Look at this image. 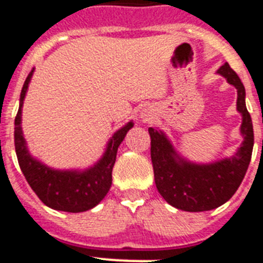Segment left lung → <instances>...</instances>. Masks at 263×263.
Masks as SVG:
<instances>
[{
    "mask_svg": "<svg viewBox=\"0 0 263 263\" xmlns=\"http://www.w3.org/2000/svg\"><path fill=\"white\" fill-rule=\"evenodd\" d=\"M218 73L237 88V109L242 114L243 143L235 156L211 164H194L180 158L163 132L149 128L151 160L156 189L171 206L190 213L209 211L222 206L235 194L251 160L254 131L245 103V87L238 74L224 64Z\"/></svg>",
    "mask_w": 263,
    "mask_h": 263,
    "instance_id": "obj_1",
    "label": "left lung"
}]
</instances>
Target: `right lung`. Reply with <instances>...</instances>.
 Returning a JSON list of instances; mask_svg holds the SVG:
<instances>
[{"mask_svg": "<svg viewBox=\"0 0 263 263\" xmlns=\"http://www.w3.org/2000/svg\"><path fill=\"white\" fill-rule=\"evenodd\" d=\"M32 74L33 69L24 83L18 112L14 119V147L20 168L36 195L50 209L67 213L90 210L103 200L111 189L112 168L116 160L119 145L134 124L129 121L112 136L104 156L99 160L98 164H95L89 170L80 173L49 168L29 155L21 129V108Z\"/></svg>", "mask_w": 263, "mask_h": 263, "instance_id": "right-lung-1", "label": "right lung"}]
</instances>
